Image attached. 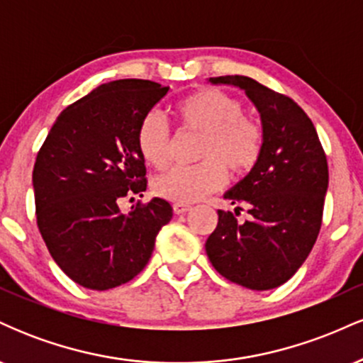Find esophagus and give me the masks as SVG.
<instances>
[{
    "instance_id": "34e87169",
    "label": "esophagus",
    "mask_w": 363,
    "mask_h": 363,
    "mask_svg": "<svg viewBox=\"0 0 363 363\" xmlns=\"http://www.w3.org/2000/svg\"><path fill=\"white\" fill-rule=\"evenodd\" d=\"M174 213L176 215H184L186 211L191 210V205H187V203H174Z\"/></svg>"
}]
</instances>
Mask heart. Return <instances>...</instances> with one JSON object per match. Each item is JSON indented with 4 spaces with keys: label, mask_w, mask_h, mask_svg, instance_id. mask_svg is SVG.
I'll return each mask as SVG.
<instances>
[{
    "label": "heart",
    "mask_w": 363,
    "mask_h": 363,
    "mask_svg": "<svg viewBox=\"0 0 363 363\" xmlns=\"http://www.w3.org/2000/svg\"><path fill=\"white\" fill-rule=\"evenodd\" d=\"M182 124L203 133L198 165H174L153 179V191L160 198L176 203H194L218 189L227 181L228 165L235 172L251 169L264 143L257 121L242 116V106L225 91L203 89L176 104ZM169 128L158 112L141 119L136 145L145 164L160 169L169 160Z\"/></svg>",
    "instance_id": "heart-1"
}]
</instances>
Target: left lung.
Here are the masks:
<instances>
[{"instance_id":"left-lung-1","label":"left lung","mask_w":363,"mask_h":363,"mask_svg":"<svg viewBox=\"0 0 363 363\" xmlns=\"http://www.w3.org/2000/svg\"><path fill=\"white\" fill-rule=\"evenodd\" d=\"M208 83L244 90L264 135L256 164L223 194L232 205L247 206L251 216L239 223L237 213L218 210L205 244L208 259L237 285L277 289L297 273L318 239L329 179L326 155L312 121L291 99L240 74Z\"/></svg>"}]
</instances>
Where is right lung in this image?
I'll use <instances>...</instances> for the list:
<instances>
[{"mask_svg": "<svg viewBox=\"0 0 363 363\" xmlns=\"http://www.w3.org/2000/svg\"><path fill=\"white\" fill-rule=\"evenodd\" d=\"M167 91L150 80L104 83L57 116L37 155V225L56 264L85 289L109 290L133 280L172 218L162 198L128 215L118 205L147 189L136 133Z\"/></svg>", "mask_w": 363, "mask_h": 363, "instance_id": "obj_1", "label": "right lung"}]
</instances>
